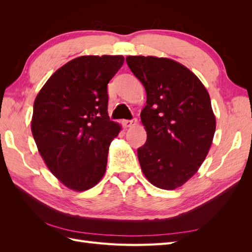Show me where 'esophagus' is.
<instances>
[{"instance_id": "obj_1", "label": "esophagus", "mask_w": 252, "mask_h": 252, "mask_svg": "<svg viewBox=\"0 0 252 252\" xmlns=\"http://www.w3.org/2000/svg\"><path fill=\"white\" fill-rule=\"evenodd\" d=\"M136 119H132V120H125L124 122H123V124H124V126L125 127H132V126H134L135 124H136Z\"/></svg>"}]
</instances>
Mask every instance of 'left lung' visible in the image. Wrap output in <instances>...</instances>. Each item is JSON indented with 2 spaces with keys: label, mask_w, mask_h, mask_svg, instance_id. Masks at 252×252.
Instances as JSON below:
<instances>
[{
  "label": "left lung",
  "mask_w": 252,
  "mask_h": 252,
  "mask_svg": "<svg viewBox=\"0 0 252 252\" xmlns=\"http://www.w3.org/2000/svg\"><path fill=\"white\" fill-rule=\"evenodd\" d=\"M126 62L146 90L141 121L147 140L138 149L152 185L171 190L200 168L211 146L216 118L210 96L188 68L173 60L130 56Z\"/></svg>",
  "instance_id": "obj_1"
}]
</instances>
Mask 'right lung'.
<instances>
[{
  "instance_id": "right-lung-1",
  "label": "right lung",
  "mask_w": 252,
  "mask_h": 252,
  "mask_svg": "<svg viewBox=\"0 0 252 252\" xmlns=\"http://www.w3.org/2000/svg\"><path fill=\"white\" fill-rule=\"evenodd\" d=\"M122 56H84L48 79L33 104L32 131L52 174L75 191L97 184L121 127L110 121L107 84Z\"/></svg>"
}]
</instances>
